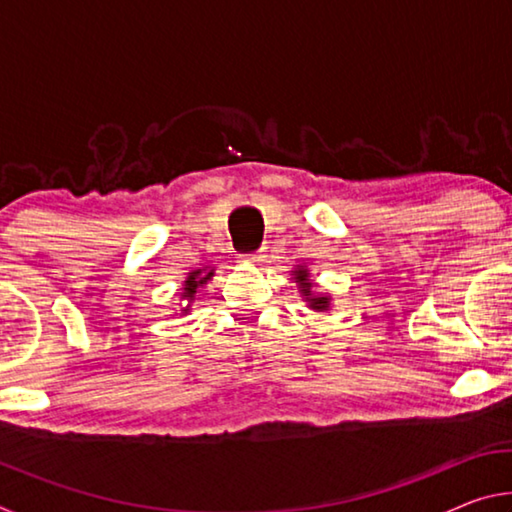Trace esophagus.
Here are the masks:
<instances>
[{
    "label": "esophagus",
    "instance_id": "1",
    "mask_svg": "<svg viewBox=\"0 0 512 512\" xmlns=\"http://www.w3.org/2000/svg\"><path fill=\"white\" fill-rule=\"evenodd\" d=\"M266 255L264 253H253V255H244L241 259H244V262H262Z\"/></svg>",
    "mask_w": 512,
    "mask_h": 512
}]
</instances>
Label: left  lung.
<instances>
[{"mask_svg":"<svg viewBox=\"0 0 512 512\" xmlns=\"http://www.w3.org/2000/svg\"><path fill=\"white\" fill-rule=\"evenodd\" d=\"M293 280L298 282V289H300V293L302 296H305V302H309V307L311 309H316V311H329V296H325V293H314V284L309 282V271L307 268H302V266H298L296 271H293Z\"/></svg>","mask_w":512,"mask_h":512,"instance_id":"1","label":"left lung"}]
</instances>
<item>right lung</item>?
<instances>
[{"label":"right lung","instance_id":"right-lung-1","mask_svg":"<svg viewBox=\"0 0 512 512\" xmlns=\"http://www.w3.org/2000/svg\"><path fill=\"white\" fill-rule=\"evenodd\" d=\"M203 271H205V268H198V271H192V273L187 275V280L183 284V300L187 302V305H185V309H180V311H183V314H187V311H189V302L196 298L198 289H203L205 284H207V280H212L214 271H207V273H203Z\"/></svg>","mask_w":512,"mask_h":512}]
</instances>
